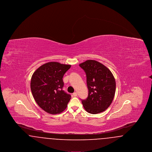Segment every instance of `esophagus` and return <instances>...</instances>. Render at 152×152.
Wrapping results in <instances>:
<instances>
[{"instance_id": "obj_1", "label": "esophagus", "mask_w": 152, "mask_h": 152, "mask_svg": "<svg viewBox=\"0 0 152 152\" xmlns=\"http://www.w3.org/2000/svg\"><path fill=\"white\" fill-rule=\"evenodd\" d=\"M77 94L76 92H74V93L73 94V96L74 97H76V96H77Z\"/></svg>"}]
</instances>
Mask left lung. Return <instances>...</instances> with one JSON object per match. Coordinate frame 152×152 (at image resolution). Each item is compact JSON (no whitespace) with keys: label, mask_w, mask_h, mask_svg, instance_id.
<instances>
[{"label":"left lung","mask_w":152,"mask_h":152,"mask_svg":"<svg viewBox=\"0 0 152 152\" xmlns=\"http://www.w3.org/2000/svg\"><path fill=\"white\" fill-rule=\"evenodd\" d=\"M87 76L88 96L82 104L86 110L91 114L105 111L113 100L116 81L113 74L100 63L88 60L80 64Z\"/></svg>","instance_id":"left-lung-1"}]
</instances>
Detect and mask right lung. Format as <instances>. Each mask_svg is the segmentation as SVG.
<instances>
[{
  "label": "right lung",
  "mask_w": 152,
  "mask_h": 152,
  "mask_svg": "<svg viewBox=\"0 0 152 152\" xmlns=\"http://www.w3.org/2000/svg\"><path fill=\"white\" fill-rule=\"evenodd\" d=\"M71 65L52 61L38 68L31 80V90L37 105L50 114L65 110L71 96L63 90V77Z\"/></svg>",
  "instance_id": "obj_1"
}]
</instances>
